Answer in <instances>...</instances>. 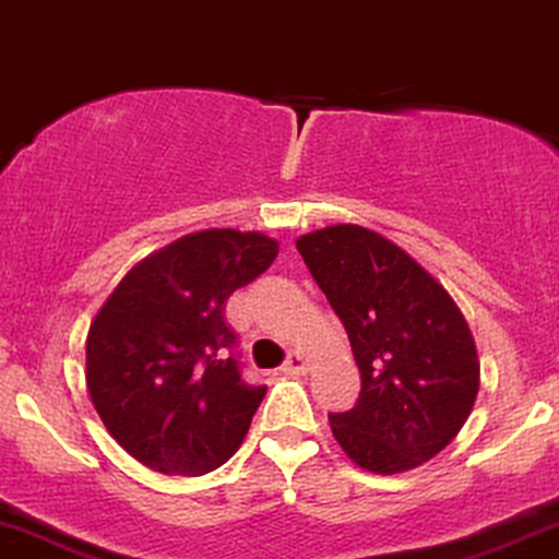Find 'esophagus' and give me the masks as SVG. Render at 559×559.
I'll return each instance as SVG.
<instances>
[{"label": "esophagus", "mask_w": 559, "mask_h": 559, "mask_svg": "<svg viewBox=\"0 0 559 559\" xmlns=\"http://www.w3.org/2000/svg\"><path fill=\"white\" fill-rule=\"evenodd\" d=\"M286 374H307L309 372V359L301 352H292L288 354L286 365H284Z\"/></svg>", "instance_id": "1"}]
</instances>
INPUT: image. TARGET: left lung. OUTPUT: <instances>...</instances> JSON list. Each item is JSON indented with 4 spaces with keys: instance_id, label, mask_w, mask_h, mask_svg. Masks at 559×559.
Masks as SVG:
<instances>
[{
    "instance_id": "left-lung-1",
    "label": "left lung",
    "mask_w": 559,
    "mask_h": 559,
    "mask_svg": "<svg viewBox=\"0 0 559 559\" xmlns=\"http://www.w3.org/2000/svg\"><path fill=\"white\" fill-rule=\"evenodd\" d=\"M309 273L344 322L361 374L359 403L331 414L338 445L372 474L435 459L472 416L479 354L445 286L406 250L356 224L297 239Z\"/></svg>"
}]
</instances>
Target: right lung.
<instances>
[{"mask_svg": "<svg viewBox=\"0 0 559 559\" xmlns=\"http://www.w3.org/2000/svg\"><path fill=\"white\" fill-rule=\"evenodd\" d=\"M278 241L205 228L151 252L91 320L85 385L114 440L169 476L237 453L267 388L241 380L226 299L271 267Z\"/></svg>", "mask_w": 559, "mask_h": 559, "instance_id": "1", "label": "right lung"}]
</instances>
